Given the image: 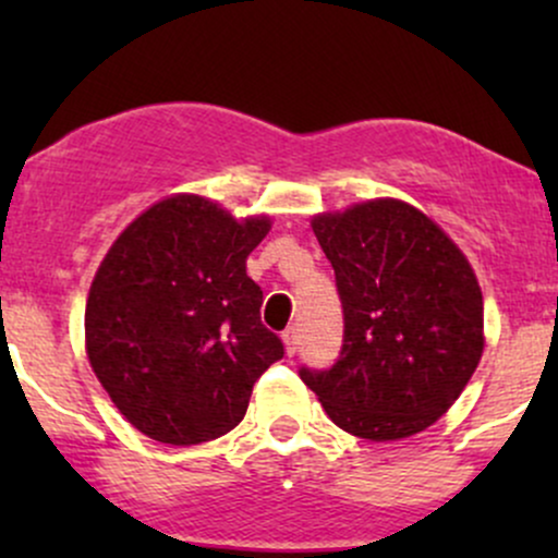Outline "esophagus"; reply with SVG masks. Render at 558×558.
Listing matches in <instances>:
<instances>
[{"label":"esophagus","instance_id":"1","mask_svg":"<svg viewBox=\"0 0 558 558\" xmlns=\"http://www.w3.org/2000/svg\"><path fill=\"white\" fill-rule=\"evenodd\" d=\"M283 343H286L288 354H291V356L296 354V349H299V330L293 328V325H291V328L283 330Z\"/></svg>","mask_w":558,"mask_h":558}]
</instances>
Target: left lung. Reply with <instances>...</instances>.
Here are the masks:
<instances>
[{
  "mask_svg": "<svg viewBox=\"0 0 558 558\" xmlns=\"http://www.w3.org/2000/svg\"><path fill=\"white\" fill-rule=\"evenodd\" d=\"M336 270L343 345L332 367H301L328 417L367 440L430 427L483 356V293L430 217L375 198L312 220Z\"/></svg>",
  "mask_w": 558,
  "mask_h": 558,
  "instance_id": "1",
  "label": "left lung"
}]
</instances>
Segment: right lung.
Masks as SVG:
<instances>
[{
    "label": "right lung",
    "instance_id": "right-lung-1",
    "mask_svg": "<svg viewBox=\"0 0 558 558\" xmlns=\"http://www.w3.org/2000/svg\"><path fill=\"white\" fill-rule=\"evenodd\" d=\"M267 230V217L235 222L207 198L170 196L112 243L88 291L86 351L136 430L172 446L220 438L283 360L246 275Z\"/></svg>",
    "mask_w": 558,
    "mask_h": 558
}]
</instances>
